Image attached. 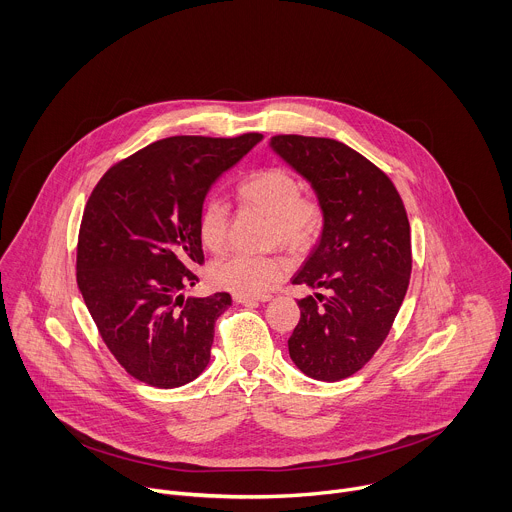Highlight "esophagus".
<instances>
[{
  "mask_svg": "<svg viewBox=\"0 0 512 512\" xmlns=\"http://www.w3.org/2000/svg\"><path fill=\"white\" fill-rule=\"evenodd\" d=\"M233 300L239 302V304H257V302H269L271 296H269V294H263V296H243V294H235Z\"/></svg>",
  "mask_w": 512,
  "mask_h": 512,
  "instance_id": "34e87169",
  "label": "esophagus"
}]
</instances>
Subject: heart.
<instances>
[{
  "mask_svg": "<svg viewBox=\"0 0 512 512\" xmlns=\"http://www.w3.org/2000/svg\"><path fill=\"white\" fill-rule=\"evenodd\" d=\"M239 200L269 216V241L289 249H306L320 233L324 210L314 196L302 194L300 180L281 166L255 170L239 182ZM196 231L202 247L221 253L229 243V206L225 200L210 196L198 210ZM289 271L283 255H247L233 253L216 259L208 267V279L214 287L233 294L263 296Z\"/></svg>",
  "mask_w": 512,
  "mask_h": 512,
  "instance_id": "obj_1",
  "label": "heart"
}]
</instances>
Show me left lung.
<instances>
[{
  "mask_svg": "<svg viewBox=\"0 0 512 512\" xmlns=\"http://www.w3.org/2000/svg\"><path fill=\"white\" fill-rule=\"evenodd\" d=\"M271 150L304 176L324 210L322 237L291 283L324 289L298 300L289 356L316 381H342L385 342L411 277L403 200L379 170L328 137L275 135Z\"/></svg>",
  "mask_w": 512,
  "mask_h": 512,
  "instance_id": "8db88e82",
  "label": "left lung"
}]
</instances>
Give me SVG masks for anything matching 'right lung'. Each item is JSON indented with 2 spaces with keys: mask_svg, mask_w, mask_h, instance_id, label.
Here are the masks:
<instances>
[{
  "mask_svg": "<svg viewBox=\"0 0 512 512\" xmlns=\"http://www.w3.org/2000/svg\"><path fill=\"white\" fill-rule=\"evenodd\" d=\"M176 135L111 166L83 212L77 283L99 334L137 381L174 389L210 360L214 322L227 291L184 300L204 263L198 210L216 182L261 141Z\"/></svg>",
  "mask_w": 512,
  "mask_h": 512,
  "instance_id": "right-lung-1",
  "label": "right lung"
}]
</instances>
